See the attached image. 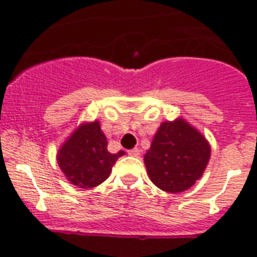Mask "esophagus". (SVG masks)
I'll return each mask as SVG.
<instances>
[{"label":"esophagus","instance_id":"esophagus-1","mask_svg":"<svg viewBox=\"0 0 257 257\" xmlns=\"http://www.w3.org/2000/svg\"><path fill=\"white\" fill-rule=\"evenodd\" d=\"M127 153L130 154L131 157H139V154H140V151L138 148H134V149H130V151L127 152Z\"/></svg>","mask_w":257,"mask_h":257}]
</instances>
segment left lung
Segmentation results:
<instances>
[{
    "label": "left lung",
    "mask_w": 257,
    "mask_h": 257,
    "mask_svg": "<svg viewBox=\"0 0 257 257\" xmlns=\"http://www.w3.org/2000/svg\"><path fill=\"white\" fill-rule=\"evenodd\" d=\"M210 154L205 136L180 118L161 124L144 162L157 187L165 192L180 193L201 178Z\"/></svg>",
    "instance_id": "obj_1"
}]
</instances>
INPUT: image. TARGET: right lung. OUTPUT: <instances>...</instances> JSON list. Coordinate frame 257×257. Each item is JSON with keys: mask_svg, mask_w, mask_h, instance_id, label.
Here are the masks:
<instances>
[{"mask_svg": "<svg viewBox=\"0 0 257 257\" xmlns=\"http://www.w3.org/2000/svg\"><path fill=\"white\" fill-rule=\"evenodd\" d=\"M108 142L97 121L79 126L58 153V163L68 180L79 188H94L106 180L118 157L109 153Z\"/></svg>", "mask_w": 257, "mask_h": 257, "instance_id": "add662e5", "label": "right lung"}]
</instances>
